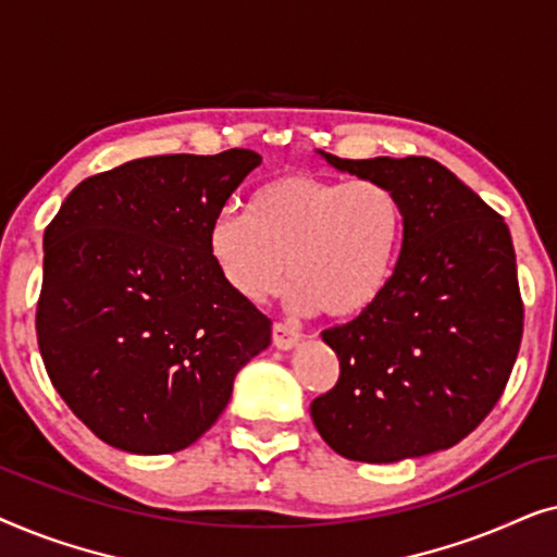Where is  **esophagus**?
<instances>
[{
    "label": "esophagus",
    "mask_w": 557,
    "mask_h": 557,
    "mask_svg": "<svg viewBox=\"0 0 557 557\" xmlns=\"http://www.w3.org/2000/svg\"><path fill=\"white\" fill-rule=\"evenodd\" d=\"M301 339V332L292 326L288 322H276L273 324V345L276 349H292L296 347V342Z\"/></svg>",
    "instance_id": "1"
}]
</instances>
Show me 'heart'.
Here are the masks:
<instances>
[{"label": "heart", "mask_w": 557, "mask_h": 557, "mask_svg": "<svg viewBox=\"0 0 557 557\" xmlns=\"http://www.w3.org/2000/svg\"><path fill=\"white\" fill-rule=\"evenodd\" d=\"M403 238L406 208L385 182L292 172L256 187L248 212L218 210L208 225V256L243 301L269 299L288 269V309L352 319L387 292Z\"/></svg>", "instance_id": "heart-1"}]
</instances>
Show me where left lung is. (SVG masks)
<instances>
[{
	"label": "left lung",
	"instance_id": "8db88e82",
	"mask_svg": "<svg viewBox=\"0 0 557 557\" xmlns=\"http://www.w3.org/2000/svg\"><path fill=\"white\" fill-rule=\"evenodd\" d=\"M319 154L393 187L406 238L375 307L322 332L339 380L311 403V421L352 461L451 448L497 406L520 352L524 309L505 218L436 159Z\"/></svg>",
	"mask_w": 557,
	"mask_h": 557
}]
</instances>
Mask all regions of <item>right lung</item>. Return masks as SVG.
I'll use <instances>...</instances> for the list:
<instances>
[{
	"instance_id": "right-lung-1",
	"label": "right lung",
	"mask_w": 557,
	"mask_h": 557,
	"mask_svg": "<svg viewBox=\"0 0 557 557\" xmlns=\"http://www.w3.org/2000/svg\"><path fill=\"white\" fill-rule=\"evenodd\" d=\"M261 164L250 149L144 157L83 180L45 227L37 345L67 408L113 448L195 444L271 319L220 281L208 225Z\"/></svg>"
}]
</instances>
